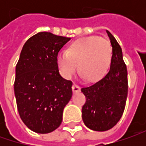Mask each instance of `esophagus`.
<instances>
[{"mask_svg":"<svg viewBox=\"0 0 146 146\" xmlns=\"http://www.w3.org/2000/svg\"><path fill=\"white\" fill-rule=\"evenodd\" d=\"M72 90H73V92L75 93H80V85H78L76 84H74V85L72 86Z\"/></svg>","mask_w":146,"mask_h":146,"instance_id":"34e87169","label":"esophagus"}]
</instances>
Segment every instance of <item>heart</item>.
<instances>
[{
	"instance_id": "heart-1",
	"label": "heart",
	"mask_w": 146,
	"mask_h": 146,
	"mask_svg": "<svg viewBox=\"0 0 146 146\" xmlns=\"http://www.w3.org/2000/svg\"><path fill=\"white\" fill-rule=\"evenodd\" d=\"M110 43L98 36L78 39L70 43L66 52H60L57 63L62 75L70 79L78 69L86 81L95 82L106 76L112 60Z\"/></svg>"
}]
</instances>
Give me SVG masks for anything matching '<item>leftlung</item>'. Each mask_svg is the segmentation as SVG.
Masks as SVG:
<instances>
[{
    "label": "left lung",
    "instance_id": "left-lung-1",
    "mask_svg": "<svg viewBox=\"0 0 146 146\" xmlns=\"http://www.w3.org/2000/svg\"><path fill=\"white\" fill-rule=\"evenodd\" d=\"M106 32L113 49L110 69L102 80L81 88L86 98L82 107L83 121L88 128L98 132L107 131L119 121L125 109L128 88L122 48L113 35Z\"/></svg>",
    "mask_w": 146,
    "mask_h": 146
}]
</instances>
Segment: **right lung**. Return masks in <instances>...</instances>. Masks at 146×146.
Instances as JSON below:
<instances>
[{"label": "right lung", "mask_w": 146, "mask_h": 146, "mask_svg": "<svg viewBox=\"0 0 146 146\" xmlns=\"http://www.w3.org/2000/svg\"><path fill=\"white\" fill-rule=\"evenodd\" d=\"M70 38L39 32L29 38L16 65L14 94L20 118L29 129L48 133L62 121L72 82L59 74L57 57Z\"/></svg>", "instance_id": "1"}]
</instances>
